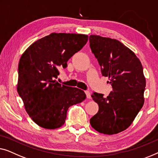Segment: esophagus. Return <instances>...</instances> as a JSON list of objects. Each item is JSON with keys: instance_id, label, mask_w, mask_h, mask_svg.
Returning <instances> with one entry per match:
<instances>
[{"instance_id": "esophagus-1", "label": "esophagus", "mask_w": 158, "mask_h": 158, "mask_svg": "<svg viewBox=\"0 0 158 158\" xmlns=\"http://www.w3.org/2000/svg\"><path fill=\"white\" fill-rule=\"evenodd\" d=\"M85 93H86V97H87L88 99H90V98H91V94H90V92H89V91H85Z\"/></svg>"}]
</instances>
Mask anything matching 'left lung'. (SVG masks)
Listing matches in <instances>:
<instances>
[{
	"label": "left lung",
	"instance_id": "1",
	"mask_svg": "<svg viewBox=\"0 0 158 158\" xmlns=\"http://www.w3.org/2000/svg\"><path fill=\"white\" fill-rule=\"evenodd\" d=\"M89 44L102 76L109 77L112 86L106 98L102 94H92L99 111L90 124L100 133L117 134L130 126L144 104L146 80L143 66L135 53L116 39L91 35Z\"/></svg>",
	"mask_w": 158,
	"mask_h": 158
}]
</instances>
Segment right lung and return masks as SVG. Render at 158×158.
Wrapping results in <instances>:
<instances>
[{
  "label": "right lung",
  "instance_id": "add662e5",
  "mask_svg": "<svg viewBox=\"0 0 158 158\" xmlns=\"http://www.w3.org/2000/svg\"><path fill=\"white\" fill-rule=\"evenodd\" d=\"M87 41V35L52 33L37 40L22 54L17 91L28 114L41 127H61L69 107L86 99L83 90L61 85L55 79L59 69H65L68 60Z\"/></svg>",
  "mask_w": 158,
  "mask_h": 158
}]
</instances>
